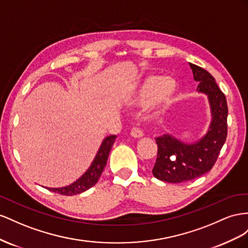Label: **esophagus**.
<instances>
[{"label": "esophagus", "mask_w": 248, "mask_h": 248, "mask_svg": "<svg viewBox=\"0 0 248 248\" xmlns=\"http://www.w3.org/2000/svg\"><path fill=\"white\" fill-rule=\"evenodd\" d=\"M131 136L134 138H140L143 136V133L140 129L136 128V126H133V128L131 129Z\"/></svg>", "instance_id": "1"}]
</instances>
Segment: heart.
<instances>
[{"mask_svg": "<svg viewBox=\"0 0 248 248\" xmlns=\"http://www.w3.org/2000/svg\"><path fill=\"white\" fill-rule=\"evenodd\" d=\"M176 84L171 78H163L159 75L147 77L139 85L136 91L138 100H145L152 96V102L157 107H162L171 101L175 93Z\"/></svg>", "mask_w": 248, "mask_h": 248, "instance_id": "heart-1", "label": "heart"}]
</instances>
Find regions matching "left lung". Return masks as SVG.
<instances>
[{"label":"left lung","instance_id":"8db88e82","mask_svg":"<svg viewBox=\"0 0 248 248\" xmlns=\"http://www.w3.org/2000/svg\"><path fill=\"white\" fill-rule=\"evenodd\" d=\"M197 90L209 96L213 120L204 136L194 144H184L169 135L155 139L157 160L153 174L160 181L183 183L194 180L210 171L228 136V104L214 77L206 69L190 63Z\"/></svg>","mask_w":248,"mask_h":248}]
</instances>
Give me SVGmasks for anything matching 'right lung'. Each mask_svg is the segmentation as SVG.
<instances>
[{"label":"right lung","instance_id":"1","mask_svg":"<svg viewBox=\"0 0 248 248\" xmlns=\"http://www.w3.org/2000/svg\"><path fill=\"white\" fill-rule=\"evenodd\" d=\"M115 138H116L115 135H111L105 138L100 147V150L97 152V155H95V159L93 162V164H91L88 170L85 172L77 182H75L74 184H72V185H69L67 187L47 188V189L49 191H52V192L69 196V195H76L81 192H84V191H86L89 188L94 186L97 183L98 179H100L106 164H107L108 155L113 143H114Z\"/></svg>","mask_w":248,"mask_h":248}]
</instances>
